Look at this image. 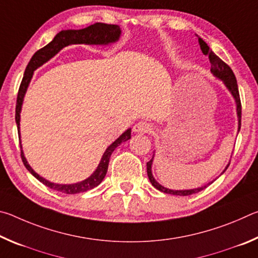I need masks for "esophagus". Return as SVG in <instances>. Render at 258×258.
Masks as SVG:
<instances>
[{"mask_svg": "<svg viewBox=\"0 0 258 258\" xmlns=\"http://www.w3.org/2000/svg\"><path fill=\"white\" fill-rule=\"evenodd\" d=\"M133 131L135 133H150L152 131V125L149 121L141 120L133 126Z\"/></svg>", "mask_w": 258, "mask_h": 258, "instance_id": "34e87169", "label": "esophagus"}]
</instances>
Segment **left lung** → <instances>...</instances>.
I'll list each match as a JSON object with an SVG mask.
<instances>
[{
    "label": "left lung",
    "mask_w": 258,
    "mask_h": 258,
    "mask_svg": "<svg viewBox=\"0 0 258 258\" xmlns=\"http://www.w3.org/2000/svg\"><path fill=\"white\" fill-rule=\"evenodd\" d=\"M200 49H202L203 53L205 55L208 56L209 61H211V71L212 73L215 75L216 77L221 78L222 81L224 82V84L228 87L229 91L232 93L233 98L235 99V102H237V110H238V118H239V131L240 127H241V101H240V94H239V89H238V83H237V78H235L234 74L232 72V69L229 67V64H226L223 60L214 53V52L209 49V46L206 44V42H204L202 38H198ZM154 158V157H152ZM152 158L147 163V173H148V177L151 182V184L154 185L157 190H159L161 192H165V194H169V195H175V196H190L194 194H197V192L204 190L206 186L203 187H198V189H192V190H169L166 189V187L161 186L159 183H157L156 180L152 176L151 174V164H152ZM230 165V164H229ZM228 165V167H229ZM226 167V168H228ZM225 168V169H226Z\"/></svg>",
    "instance_id": "1"
}]
</instances>
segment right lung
I'll list each match as a JSON object with an SVG mask.
<instances>
[{
    "label": "right lung",
    "mask_w": 258,
    "mask_h": 258,
    "mask_svg": "<svg viewBox=\"0 0 258 258\" xmlns=\"http://www.w3.org/2000/svg\"><path fill=\"white\" fill-rule=\"evenodd\" d=\"M119 35H120V28L118 25H108V24L97 23L94 25L89 26V27H86L84 29L61 30L60 33L55 35V37L49 43V44L35 52L34 55L32 56V59L29 60L27 67L25 69L23 81L20 83L18 95H17L16 123H17V127H18L19 137H20L19 121H20L21 104H23L24 95L26 93V90H27V86L29 84L30 78H32L35 69L42 66L43 63L46 62L47 60H50L54 54L58 53L62 47L67 46L69 44H108V43H112L118 40ZM128 139H131V130L126 131V132L121 134L120 137L112 143V145L108 147V149L102 156V159L100 161L98 168L95 169V172L92 174V175H91L89 178H86L85 181L76 183V184H68V185L54 184V183L46 181L45 178L41 177L37 173H35L33 171L32 167L28 165L27 160L25 158L23 150H20V156L25 167L27 168L38 181L42 182L43 184L49 186L50 189L62 192V194L76 195V194H81V192H85L93 189V187L98 186L100 183L102 182L104 176H106L109 159H110V156L113 152V150H115L121 142L127 141ZM20 149H21V145H20Z\"/></svg>",
    "instance_id": "1"
}]
</instances>
